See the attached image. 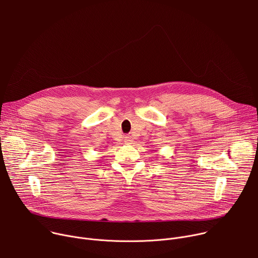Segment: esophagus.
I'll return each mask as SVG.
<instances>
[{
  "instance_id": "esophagus-1",
  "label": "esophagus",
  "mask_w": 258,
  "mask_h": 258,
  "mask_svg": "<svg viewBox=\"0 0 258 258\" xmlns=\"http://www.w3.org/2000/svg\"><path fill=\"white\" fill-rule=\"evenodd\" d=\"M133 142H134V140H133V138H132L131 136L124 137V143H125V144L130 145V144H133Z\"/></svg>"
}]
</instances>
